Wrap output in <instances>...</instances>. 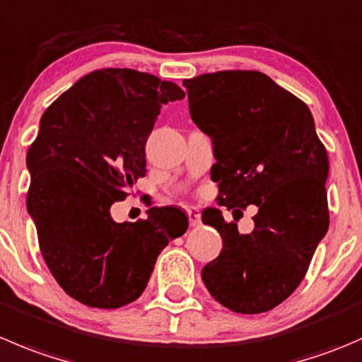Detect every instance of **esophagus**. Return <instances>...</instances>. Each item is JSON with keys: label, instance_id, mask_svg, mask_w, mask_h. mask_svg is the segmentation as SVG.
<instances>
[{"label": "esophagus", "instance_id": "1", "mask_svg": "<svg viewBox=\"0 0 362 362\" xmlns=\"http://www.w3.org/2000/svg\"><path fill=\"white\" fill-rule=\"evenodd\" d=\"M187 217H189V224H191L192 228H196L202 224V216H199V212L196 209H189Z\"/></svg>", "mask_w": 362, "mask_h": 362}]
</instances>
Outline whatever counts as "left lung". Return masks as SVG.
Instances as JSON below:
<instances>
[{
    "label": "left lung",
    "instance_id": "obj_1",
    "mask_svg": "<svg viewBox=\"0 0 362 362\" xmlns=\"http://www.w3.org/2000/svg\"><path fill=\"white\" fill-rule=\"evenodd\" d=\"M184 86L192 122L212 139L219 205L258 206L251 233H238L219 209L203 210L223 249L202 279L228 310L263 313L292 296L327 233V152L310 107L265 74L223 70Z\"/></svg>",
    "mask_w": 362,
    "mask_h": 362
}]
</instances>
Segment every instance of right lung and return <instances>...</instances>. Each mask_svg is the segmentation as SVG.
<instances>
[{
	"instance_id": "right-lung-1",
	"label": "right lung",
	"mask_w": 362,
	"mask_h": 362,
	"mask_svg": "<svg viewBox=\"0 0 362 362\" xmlns=\"http://www.w3.org/2000/svg\"><path fill=\"white\" fill-rule=\"evenodd\" d=\"M184 97L152 74L100 69L42 115L26 156V205L42 256L72 299L103 310L132 303L168 242L187 231V216L175 206H153L136 223L110 214L145 177V143L163 104Z\"/></svg>"
}]
</instances>
